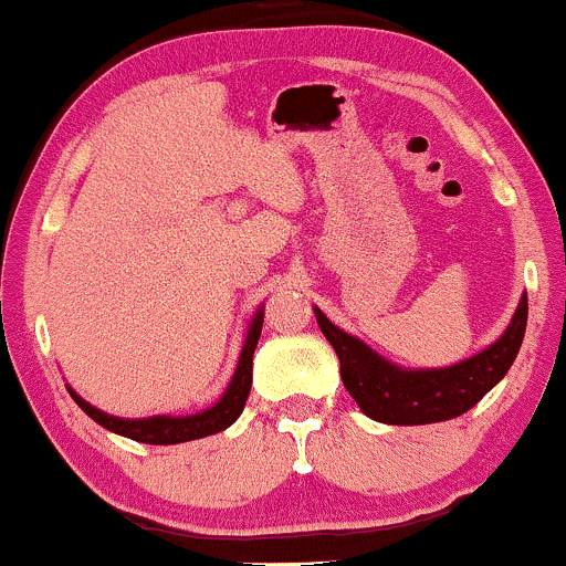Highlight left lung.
I'll use <instances>...</instances> for the list:
<instances>
[{
    "instance_id": "1",
    "label": "left lung",
    "mask_w": 566,
    "mask_h": 566,
    "mask_svg": "<svg viewBox=\"0 0 566 566\" xmlns=\"http://www.w3.org/2000/svg\"><path fill=\"white\" fill-rule=\"evenodd\" d=\"M321 332L339 357L345 389L370 420L386 426H426L452 420L475 407L506 376L527 326V295L493 345L443 368H402L357 336L342 332L313 305Z\"/></svg>"
}]
</instances>
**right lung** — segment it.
Masks as SVG:
<instances>
[{
    "mask_svg": "<svg viewBox=\"0 0 566 566\" xmlns=\"http://www.w3.org/2000/svg\"><path fill=\"white\" fill-rule=\"evenodd\" d=\"M261 326H263V305L253 313L248 324L245 342H242L238 368L227 384L224 395H221L217 402H213L209 410H200L192 415H151V418H117V415H109L98 407L77 395L73 386H67L70 397L75 399L77 407L88 415V418L96 420L98 426H104L106 431L127 436V439L140 441V443H156V447H167V443H182V441H196L203 439V436H213L224 428H230L234 420L240 418L242 407L248 402L250 384H253V353L255 345L261 339Z\"/></svg>",
    "mask_w": 566,
    "mask_h": 566,
    "instance_id": "right-lung-1",
    "label": "right lung"
}]
</instances>
